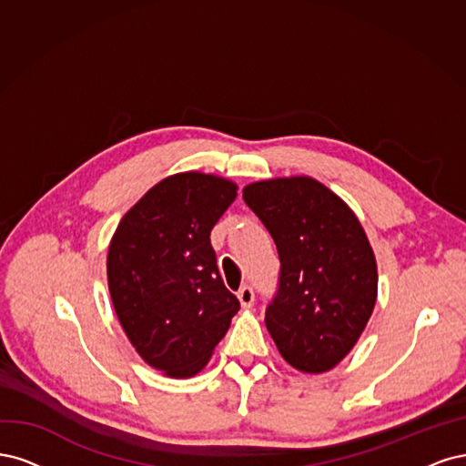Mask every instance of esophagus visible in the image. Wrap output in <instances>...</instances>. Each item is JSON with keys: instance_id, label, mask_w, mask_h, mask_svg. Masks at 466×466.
<instances>
[{"instance_id": "34e87169", "label": "esophagus", "mask_w": 466, "mask_h": 466, "mask_svg": "<svg viewBox=\"0 0 466 466\" xmlns=\"http://www.w3.org/2000/svg\"><path fill=\"white\" fill-rule=\"evenodd\" d=\"M238 299H239V304H242V308H251L253 306V302H255V292H253V289L251 287H244V289H239V292H238Z\"/></svg>"}]
</instances>
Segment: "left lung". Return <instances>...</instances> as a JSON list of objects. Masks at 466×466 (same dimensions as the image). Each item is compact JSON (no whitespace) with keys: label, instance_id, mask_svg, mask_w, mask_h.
I'll return each instance as SVG.
<instances>
[{"label":"left lung","instance_id":"obj_1","mask_svg":"<svg viewBox=\"0 0 466 466\" xmlns=\"http://www.w3.org/2000/svg\"><path fill=\"white\" fill-rule=\"evenodd\" d=\"M244 201L273 236L280 259L267 331L292 368L329 371L354 349L378 298V265L362 224L308 176L249 184Z\"/></svg>","mask_w":466,"mask_h":466}]
</instances>
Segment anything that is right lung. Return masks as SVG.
Listing matches in <instances>:
<instances>
[{"mask_svg":"<svg viewBox=\"0 0 466 466\" xmlns=\"http://www.w3.org/2000/svg\"><path fill=\"white\" fill-rule=\"evenodd\" d=\"M236 189L213 174L164 177L112 236L106 268L117 319L145 362L170 378L199 373L239 309L211 246Z\"/></svg>","mask_w":466,"mask_h":466,"instance_id":"obj_1","label":"right lung"}]
</instances>
